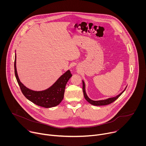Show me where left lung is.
I'll return each mask as SVG.
<instances>
[{
    "instance_id": "1",
    "label": "left lung",
    "mask_w": 146,
    "mask_h": 146,
    "mask_svg": "<svg viewBox=\"0 0 146 146\" xmlns=\"http://www.w3.org/2000/svg\"><path fill=\"white\" fill-rule=\"evenodd\" d=\"M127 86L125 88V90L121 92L120 93L119 95H118L117 96H115V97H113V98H110L105 100H91V99L89 98V97L87 96L86 92V86H85V83L84 82V81L82 80V91L83 93H84V96L85 99H86V100L89 102L90 103H91V105H94V106H105V105H109V104L113 103V102H114L116 99H117L121 95V94L125 91V90H126Z\"/></svg>"
}]
</instances>
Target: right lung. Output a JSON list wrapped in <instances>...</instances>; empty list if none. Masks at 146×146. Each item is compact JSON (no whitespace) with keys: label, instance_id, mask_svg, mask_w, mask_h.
Masks as SVG:
<instances>
[{"label":"right lung","instance_id":"obj_1","mask_svg":"<svg viewBox=\"0 0 146 146\" xmlns=\"http://www.w3.org/2000/svg\"><path fill=\"white\" fill-rule=\"evenodd\" d=\"M14 72L17 81L24 95L36 105L45 108L55 107L61 102L64 99L66 85L72 76L70 71L68 70L48 89L41 91L31 90L27 88L19 79L16 68V54L14 61Z\"/></svg>","mask_w":146,"mask_h":146}]
</instances>
